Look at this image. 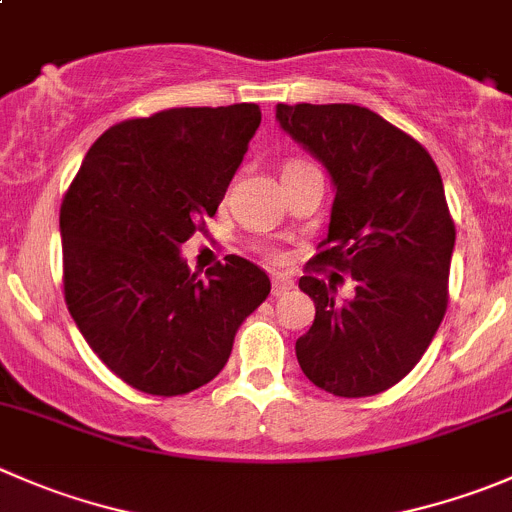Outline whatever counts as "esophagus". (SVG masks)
<instances>
[{
	"mask_svg": "<svg viewBox=\"0 0 512 512\" xmlns=\"http://www.w3.org/2000/svg\"><path fill=\"white\" fill-rule=\"evenodd\" d=\"M295 287V282H292V277L287 275H275L272 277V295L280 297V295H287V292Z\"/></svg>",
	"mask_w": 512,
	"mask_h": 512,
	"instance_id": "34e87169",
	"label": "esophagus"
}]
</instances>
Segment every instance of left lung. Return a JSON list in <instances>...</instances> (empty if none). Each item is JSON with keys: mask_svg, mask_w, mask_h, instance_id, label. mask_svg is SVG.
<instances>
[{"mask_svg": "<svg viewBox=\"0 0 512 512\" xmlns=\"http://www.w3.org/2000/svg\"><path fill=\"white\" fill-rule=\"evenodd\" d=\"M277 122L335 185L330 230L310 267L350 272L355 297L300 277L315 322L295 342L307 380L337 398L393 388L448 310L455 222L438 165L418 140L357 104H277Z\"/></svg>", "mask_w": 512, "mask_h": 512, "instance_id": "left-lung-1", "label": "left lung"}]
</instances>
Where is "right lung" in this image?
I'll return each instance as SVG.
<instances>
[{"instance_id": "obj_1", "label": "right lung", "mask_w": 512, "mask_h": 512, "mask_svg": "<svg viewBox=\"0 0 512 512\" xmlns=\"http://www.w3.org/2000/svg\"><path fill=\"white\" fill-rule=\"evenodd\" d=\"M260 119L247 102L124 119L89 147L64 195L69 315L135 390L172 398L207 385L270 295V277L245 257L200 280L180 255L220 207Z\"/></svg>"}]
</instances>
